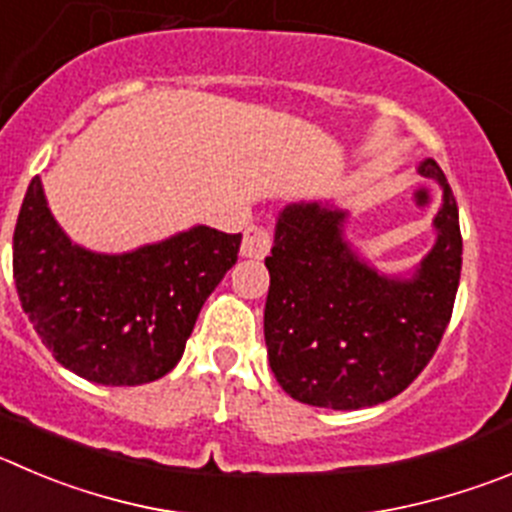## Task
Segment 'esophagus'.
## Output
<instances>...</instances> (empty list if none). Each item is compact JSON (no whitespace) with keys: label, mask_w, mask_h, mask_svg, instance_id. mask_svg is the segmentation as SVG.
<instances>
[{"label":"esophagus","mask_w":512,"mask_h":512,"mask_svg":"<svg viewBox=\"0 0 512 512\" xmlns=\"http://www.w3.org/2000/svg\"><path fill=\"white\" fill-rule=\"evenodd\" d=\"M272 250V232L262 224H250L245 229V240H242V257H252V260H262L270 255Z\"/></svg>","instance_id":"obj_1"}]
</instances>
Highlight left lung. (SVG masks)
<instances>
[{"label":"left lung","mask_w":512,"mask_h":512,"mask_svg":"<svg viewBox=\"0 0 512 512\" xmlns=\"http://www.w3.org/2000/svg\"><path fill=\"white\" fill-rule=\"evenodd\" d=\"M419 171L439 181L437 245L412 280H389L343 242L346 212L290 204L280 212L265 265V343L272 374L310 407L361 409L394 399L437 351L455 308L462 270L457 202L437 161Z\"/></svg>","instance_id":"obj_1"}]
</instances>
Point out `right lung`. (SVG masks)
<instances>
[{
    "label": "right lung",
    "instance_id": "obj_1",
    "mask_svg": "<svg viewBox=\"0 0 512 512\" xmlns=\"http://www.w3.org/2000/svg\"><path fill=\"white\" fill-rule=\"evenodd\" d=\"M240 242L194 227L126 255H95L62 234L35 176L14 227V285L57 364L95 384L138 386L179 364Z\"/></svg>",
    "mask_w": 512,
    "mask_h": 512
}]
</instances>
